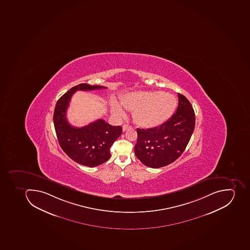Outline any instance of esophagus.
<instances>
[{
	"label": "esophagus",
	"mask_w": 250,
	"mask_h": 250,
	"mask_svg": "<svg viewBox=\"0 0 250 250\" xmlns=\"http://www.w3.org/2000/svg\"><path fill=\"white\" fill-rule=\"evenodd\" d=\"M131 126L130 125H127V124H124V126H123V131H126L128 129H130Z\"/></svg>",
	"instance_id": "34e87169"
}]
</instances>
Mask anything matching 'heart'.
Here are the masks:
<instances>
[{"mask_svg":"<svg viewBox=\"0 0 250 250\" xmlns=\"http://www.w3.org/2000/svg\"><path fill=\"white\" fill-rule=\"evenodd\" d=\"M124 108L134 110L133 117L137 124L146 127H154L166 122L172 116L177 106L175 96L163 91H137L130 93L121 101ZM112 110L118 116L125 112L117 102H112Z\"/></svg>","mask_w":250,"mask_h":250,"instance_id":"1","label":"heart"}]
</instances>
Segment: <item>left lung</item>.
I'll use <instances>...</instances> for the list:
<instances>
[{
    "label": "left lung",
    "mask_w": 250,
    "mask_h": 250,
    "mask_svg": "<svg viewBox=\"0 0 250 250\" xmlns=\"http://www.w3.org/2000/svg\"><path fill=\"white\" fill-rule=\"evenodd\" d=\"M176 112L161 126L137 129L134 146L137 158L146 166L159 168L176 161L190 140L195 127V114L189 100L178 94Z\"/></svg>",
    "instance_id": "obj_1"
}]
</instances>
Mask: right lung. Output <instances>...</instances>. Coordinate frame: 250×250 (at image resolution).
<instances>
[{
  "instance_id": "obj_1",
  "label": "right lung",
  "mask_w": 250,
  "mask_h": 250,
  "mask_svg": "<svg viewBox=\"0 0 250 250\" xmlns=\"http://www.w3.org/2000/svg\"><path fill=\"white\" fill-rule=\"evenodd\" d=\"M101 89L106 87L86 83L75 85L57 101L53 114V124L61 148L71 160L89 167L102 165L110 158V148L122 134V126H112L100 119L87 126L75 127L67 121L66 112L75 92Z\"/></svg>"
}]
</instances>
